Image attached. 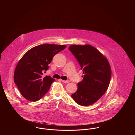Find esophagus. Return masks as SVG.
Returning <instances> with one entry per match:
<instances>
[{"label":"esophagus","instance_id":"34e87169","mask_svg":"<svg viewBox=\"0 0 135 135\" xmlns=\"http://www.w3.org/2000/svg\"><path fill=\"white\" fill-rule=\"evenodd\" d=\"M61 81H62V82H63V83H66V84L69 83V80H61Z\"/></svg>","mask_w":135,"mask_h":135}]
</instances>
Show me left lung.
Returning <instances> with one entry per match:
<instances>
[{
    "mask_svg": "<svg viewBox=\"0 0 135 135\" xmlns=\"http://www.w3.org/2000/svg\"><path fill=\"white\" fill-rule=\"evenodd\" d=\"M69 51L84 71L77 91L71 95L81 106H89L100 99L109 86L111 70L107 59L91 45H72Z\"/></svg>",
    "mask_w": 135,
    "mask_h": 135,
    "instance_id": "obj_1",
    "label": "left lung"
}]
</instances>
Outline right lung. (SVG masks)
I'll return each mask as SVG.
<instances>
[{"label":"right lung","instance_id":"obj_1","mask_svg":"<svg viewBox=\"0 0 135 135\" xmlns=\"http://www.w3.org/2000/svg\"><path fill=\"white\" fill-rule=\"evenodd\" d=\"M66 46L51 44L38 45L29 50L19 61L14 72V82L27 100H39L49 90L55 80L50 76L43 77L53 57Z\"/></svg>","mask_w":135,"mask_h":135}]
</instances>
